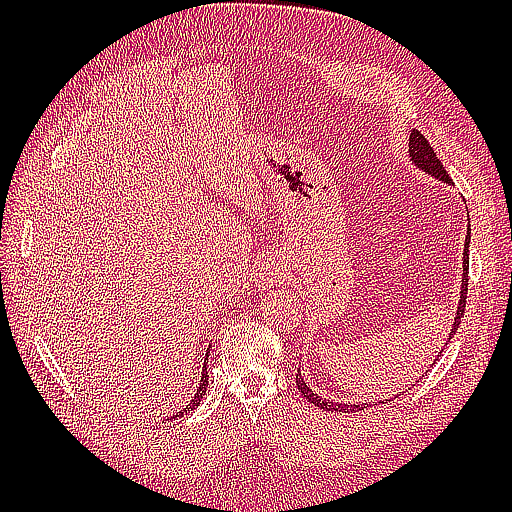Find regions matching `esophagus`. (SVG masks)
Returning a JSON list of instances; mask_svg holds the SVG:
<instances>
[{
	"label": "esophagus",
	"instance_id": "34e87169",
	"mask_svg": "<svg viewBox=\"0 0 512 512\" xmlns=\"http://www.w3.org/2000/svg\"><path fill=\"white\" fill-rule=\"evenodd\" d=\"M286 279V273H284V266H281V262L277 257H264L259 259V264L255 268V275H253V281L257 284V288H270L275 284H281V281Z\"/></svg>",
	"mask_w": 512,
	"mask_h": 512
}]
</instances>
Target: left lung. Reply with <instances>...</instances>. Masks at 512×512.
Instances as JSON below:
<instances>
[{"instance_id": "1", "label": "left lung", "mask_w": 512, "mask_h": 512, "mask_svg": "<svg viewBox=\"0 0 512 512\" xmlns=\"http://www.w3.org/2000/svg\"><path fill=\"white\" fill-rule=\"evenodd\" d=\"M409 158L413 162V167H418L420 171L429 173V176H433L440 182H447L451 184V178L447 169L442 167V162L436 158V154H433V149L429 145V140L424 138L418 129H413L411 136H409ZM471 233V228H469ZM469 242H471V235H466L464 239V257H462V286H460V299H458V310H455V319H453V325H451V332H449V339L447 343L453 339V334L458 332L460 328V319L464 317V308H466V292H469ZM444 343V345H447ZM438 361V358H436ZM433 361V363H436ZM297 389L301 391V396L306 398L308 402H312L314 407L319 409H325V411H358V409H365L367 402H332L328 398H321L319 394H314V391L308 387L306 380L301 378V372L297 374Z\"/></svg>"}]
</instances>
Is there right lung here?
Wrapping results in <instances>:
<instances>
[{
	"mask_svg": "<svg viewBox=\"0 0 512 512\" xmlns=\"http://www.w3.org/2000/svg\"><path fill=\"white\" fill-rule=\"evenodd\" d=\"M206 363H209V352H206V358H204V367H202V376H200V387H198V391H195V396H193V400L189 402V405L184 407L182 411H178V413H176V418L184 416V413H187V411H191V409H195V407L200 405L202 396L206 394V387H209V376H206Z\"/></svg>",
	"mask_w": 512,
	"mask_h": 512,
	"instance_id": "add662e5",
	"label": "right lung"
}]
</instances>
